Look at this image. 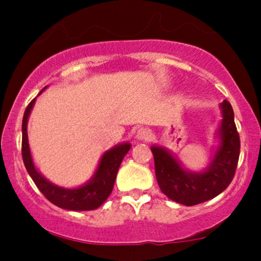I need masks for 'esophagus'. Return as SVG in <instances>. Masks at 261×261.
Masks as SVG:
<instances>
[{"mask_svg": "<svg viewBox=\"0 0 261 261\" xmlns=\"http://www.w3.org/2000/svg\"><path fill=\"white\" fill-rule=\"evenodd\" d=\"M151 139V131L146 127H141L136 133V140L137 141H148Z\"/></svg>", "mask_w": 261, "mask_h": 261, "instance_id": "34e87169", "label": "esophagus"}]
</instances>
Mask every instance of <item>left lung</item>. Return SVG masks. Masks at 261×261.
<instances>
[{"instance_id":"obj_1","label":"left lung","mask_w":261,"mask_h":261,"mask_svg":"<svg viewBox=\"0 0 261 261\" xmlns=\"http://www.w3.org/2000/svg\"><path fill=\"white\" fill-rule=\"evenodd\" d=\"M221 119L216 133L218 145L208 166L200 172L185 169L172 152L160 145L151 146L155 178L162 193L173 201L194 206L220 195L232 181L239 158L241 141L229 101L220 104Z\"/></svg>"}]
</instances>
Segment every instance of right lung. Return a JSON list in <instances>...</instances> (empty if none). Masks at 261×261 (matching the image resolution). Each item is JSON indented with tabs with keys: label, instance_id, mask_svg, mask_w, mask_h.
I'll use <instances>...</instances> for the list:
<instances>
[{
	"label": "right lung",
	"instance_id": "add662e5",
	"mask_svg": "<svg viewBox=\"0 0 261 261\" xmlns=\"http://www.w3.org/2000/svg\"><path fill=\"white\" fill-rule=\"evenodd\" d=\"M45 89H46V87L41 89L39 95ZM35 100H37V98H34L27 107L22 122V157L27 172L29 173L33 181L35 182L39 190L43 193V195L58 207L70 210V211H89V210L98 208L106 202V200L112 194L119 167H120L125 155L130 151L131 143H119V145L114 146V147L104 152L94 174L85 184L77 188L59 187V185L47 180L37 169L34 161H33L31 148H29L27 127H28L29 115H31Z\"/></svg>",
	"mask_w": 261,
	"mask_h": 261
}]
</instances>
